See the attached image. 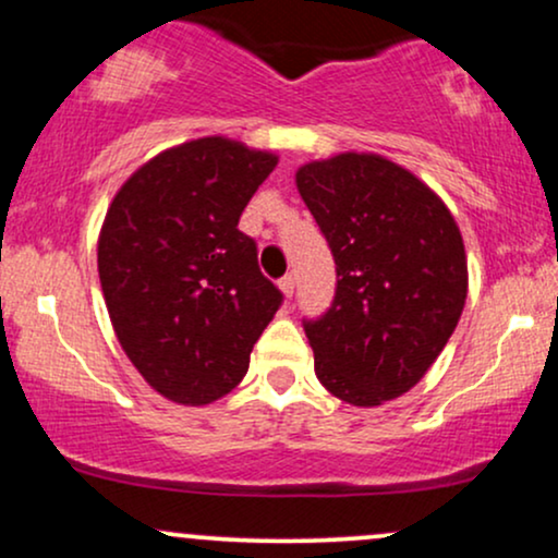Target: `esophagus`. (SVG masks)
<instances>
[{
	"label": "esophagus",
	"instance_id": "esophagus-1",
	"mask_svg": "<svg viewBox=\"0 0 558 558\" xmlns=\"http://www.w3.org/2000/svg\"><path fill=\"white\" fill-rule=\"evenodd\" d=\"M278 286H280V291H283V296L291 299L293 296V288H296V278H293V275L288 272V275H283V278L278 280Z\"/></svg>",
	"mask_w": 558,
	"mask_h": 558
}]
</instances>
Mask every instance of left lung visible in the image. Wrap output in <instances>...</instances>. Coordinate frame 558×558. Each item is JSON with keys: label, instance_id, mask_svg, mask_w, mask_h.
I'll return each mask as SVG.
<instances>
[{"label": "left lung", "instance_id": "obj_1", "mask_svg": "<svg viewBox=\"0 0 558 558\" xmlns=\"http://www.w3.org/2000/svg\"><path fill=\"white\" fill-rule=\"evenodd\" d=\"M299 194L336 259V296L304 319L332 396L377 407L417 386L462 317L466 257L446 204L377 155L310 162Z\"/></svg>", "mask_w": 558, "mask_h": 558}]
</instances>
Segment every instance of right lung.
<instances>
[{
    "mask_svg": "<svg viewBox=\"0 0 558 558\" xmlns=\"http://www.w3.org/2000/svg\"><path fill=\"white\" fill-rule=\"evenodd\" d=\"M278 157L222 136L162 151L123 183L99 233V280L128 360L165 399L233 390L283 293L239 230Z\"/></svg>",
    "mask_w": 558,
    "mask_h": 558,
    "instance_id": "obj_1",
    "label": "right lung"
}]
</instances>
